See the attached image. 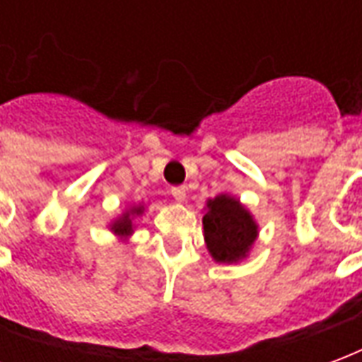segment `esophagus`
I'll list each match as a JSON object with an SVG mask.
<instances>
[{
	"mask_svg": "<svg viewBox=\"0 0 362 362\" xmlns=\"http://www.w3.org/2000/svg\"><path fill=\"white\" fill-rule=\"evenodd\" d=\"M170 194H173L176 202H184V199H186V188H184V186H174V188L170 189Z\"/></svg>",
	"mask_w": 362,
	"mask_h": 362,
	"instance_id": "34e87169",
	"label": "esophagus"
}]
</instances>
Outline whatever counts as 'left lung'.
Wrapping results in <instances>:
<instances>
[{"label":"left lung","instance_id":"8db88e82","mask_svg":"<svg viewBox=\"0 0 362 362\" xmlns=\"http://www.w3.org/2000/svg\"><path fill=\"white\" fill-rule=\"evenodd\" d=\"M207 250L217 264H236L248 256L258 238V225L252 213L228 194L207 202L204 215Z\"/></svg>","mask_w":362,"mask_h":362}]
</instances>
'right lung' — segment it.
<instances>
[{
  "label": "right lung",
  "instance_id": "obj_1",
  "mask_svg": "<svg viewBox=\"0 0 362 362\" xmlns=\"http://www.w3.org/2000/svg\"><path fill=\"white\" fill-rule=\"evenodd\" d=\"M143 209H145L143 205H134L129 211L122 213V217H118V219L110 225L112 233L116 236H119V238H127V236L134 233V219L141 215Z\"/></svg>",
  "mask_w": 362,
  "mask_h": 362
}]
</instances>
